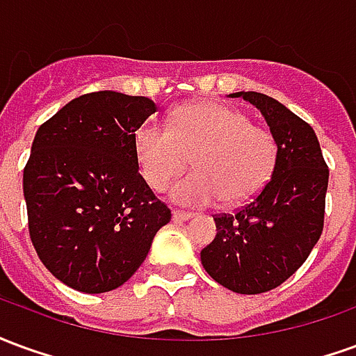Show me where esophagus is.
Here are the masks:
<instances>
[{
  "label": "esophagus",
  "instance_id": "esophagus-1",
  "mask_svg": "<svg viewBox=\"0 0 356 356\" xmlns=\"http://www.w3.org/2000/svg\"><path fill=\"white\" fill-rule=\"evenodd\" d=\"M193 213H188V211H177V209L173 211V219H175V221H188V219H193Z\"/></svg>",
  "mask_w": 356,
  "mask_h": 356
}]
</instances>
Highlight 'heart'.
Segmentation results:
<instances>
[{"instance_id":"heart-1","label":"heart","mask_w":356,"mask_h":356,"mask_svg":"<svg viewBox=\"0 0 356 356\" xmlns=\"http://www.w3.org/2000/svg\"><path fill=\"white\" fill-rule=\"evenodd\" d=\"M133 154L152 191L193 163L196 171L170 188L181 206L204 208L221 200L238 206L261 193L275 171L278 145L273 133L250 124L240 110L194 101L171 112L170 127L145 122L133 133Z\"/></svg>"}]
</instances>
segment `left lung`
Here are the masks:
<instances>
[{"label":"left lung","instance_id":"obj_1","mask_svg":"<svg viewBox=\"0 0 356 356\" xmlns=\"http://www.w3.org/2000/svg\"><path fill=\"white\" fill-rule=\"evenodd\" d=\"M229 97L261 112L278 145V160L254 200L232 216L213 217L217 234L200 259L216 282L255 296L288 280L318 242L330 173L313 127L282 102L255 91Z\"/></svg>","mask_w":356,"mask_h":356}]
</instances>
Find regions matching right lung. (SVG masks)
<instances>
[{
    "instance_id": "obj_1",
    "label": "right lung",
    "mask_w": 356,
    "mask_h": 356,
    "mask_svg": "<svg viewBox=\"0 0 356 356\" xmlns=\"http://www.w3.org/2000/svg\"><path fill=\"white\" fill-rule=\"evenodd\" d=\"M147 97L81 95L38 129L24 168L28 229L51 275L83 293L127 282L171 211L140 177L133 133Z\"/></svg>"
}]
</instances>
